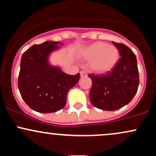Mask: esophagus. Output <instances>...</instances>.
I'll return each mask as SVG.
<instances>
[{"mask_svg": "<svg viewBox=\"0 0 156 156\" xmlns=\"http://www.w3.org/2000/svg\"><path fill=\"white\" fill-rule=\"evenodd\" d=\"M80 76H81V77L87 76V73L84 72V71H80Z\"/></svg>", "mask_w": 156, "mask_h": 156, "instance_id": "34e87169", "label": "esophagus"}]
</instances>
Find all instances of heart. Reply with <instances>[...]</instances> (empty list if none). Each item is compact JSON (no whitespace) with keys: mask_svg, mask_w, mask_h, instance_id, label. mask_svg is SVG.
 <instances>
[{"mask_svg":"<svg viewBox=\"0 0 156 156\" xmlns=\"http://www.w3.org/2000/svg\"><path fill=\"white\" fill-rule=\"evenodd\" d=\"M80 56L90 61L89 69L97 74L111 71L119 61V52L115 46L103 42H97L83 48Z\"/></svg>","mask_w":156,"mask_h":156,"instance_id":"b5f03b06","label":"heart"}]
</instances>
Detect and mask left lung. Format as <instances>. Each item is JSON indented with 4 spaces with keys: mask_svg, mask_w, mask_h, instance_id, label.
<instances>
[{
    "mask_svg": "<svg viewBox=\"0 0 156 156\" xmlns=\"http://www.w3.org/2000/svg\"><path fill=\"white\" fill-rule=\"evenodd\" d=\"M112 42L121 55L115 67L106 74L89 75L92 80L91 103L105 111H115L128 104L136 94L139 84L136 55L125 44Z\"/></svg>",
    "mask_w": 156,
    "mask_h": 156,
    "instance_id": "left-lung-1",
    "label": "left lung"
}]
</instances>
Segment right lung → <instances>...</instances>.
<instances>
[{
	"mask_svg": "<svg viewBox=\"0 0 156 156\" xmlns=\"http://www.w3.org/2000/svg\"><path fill=\"white\" fill-rule=\"evenodd\" d=\"M60 42L47 41L34 44L23 53L18 88L23 101L31 109L52 113L63 108L68 91L78 83L80 74L71 76L48 64V56Z\"/></svg>",
	"mask_w": 156,
	"mask_h": 156,
	"instance_id": "1",
	"label": "right lung"
}]
</instances>
